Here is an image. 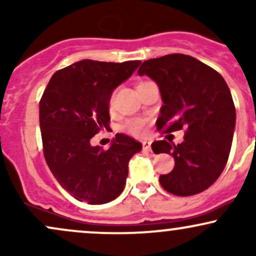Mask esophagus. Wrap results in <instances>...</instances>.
<instances>
[{"instance_id":"esophagus-1","label":"esophagus","mask_w":256,"mask_h":256,"mask_svg":"<svg viewBox=\"0 0 256 256\" xmlns=\"http://www.w3.org/2000/svg\"><path fill=\"white\" fill-rule=\"evenodd\" d=\"M150 148H152V142H149V140H144V142H143V149L146 152H149L150 150Z\"/></svg>"}]
</instances>
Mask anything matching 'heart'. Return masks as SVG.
<instances>
[{
	"mask_svg": "<svg viewBox=\"0 0 256 256\" xmlns=\"http://www.w3.org/2000/svg\"><path fill=\"white\" fill-rule=\"evenodd\" d=\"M112 104V102H110ZM128 130L131 132L132 134H136V136H140V134H144L146 130V122L143 120H132L128 124Z\"/></svg>",
	"mask_w": 256,
	"mask_h": 256,
	"instance_id": "1",
	"label": "heart"
}]
</instances>
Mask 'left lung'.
I'll use <instances>...</instances> for the list:
<instances>
[{
	"mask_svg": "<svg viewBox=\"0 0 256 256\" xmlns=\"http://www.w3.org/2000/svg\"><path fill=\"white\" fill-rule=\"evenodd\" d=\"M138 76H148L160 90L164 104L158 130L186 128L180 144L166 140L152 144L155 154L174 158V167L160 176V184L177 196L204 192L222 174L231 150L236 110L228 84L210 66L184 54L146 60Z\"/></svg>",
	"mask_w": 256,
	"mask_h": 256,
	"instance_id": "left-lung-1",
	"label": "left lung"
}]
</instances>
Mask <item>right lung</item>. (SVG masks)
I'll use <instances>...</instances> for the list:
<instances>
[{"mask_svg":"<svg viewBox=\"0 0 256 256\" xmlns=\"http://www.w3.org/2000/svg\"><path fill=\"white\" fill-rule=\"evenodd\" d=\"M140 61L85 60L52 74L40 102L44 158L58 184L89 204H104L124 190L128 165L142 143L116 134L104 150L91 146L98 131L110 128L113 91L131 77Z\"/></svg>","mask_w":256,"mask_h":256,"instance_id":"right-lung-1","label":"right lung"}]
</instances>
